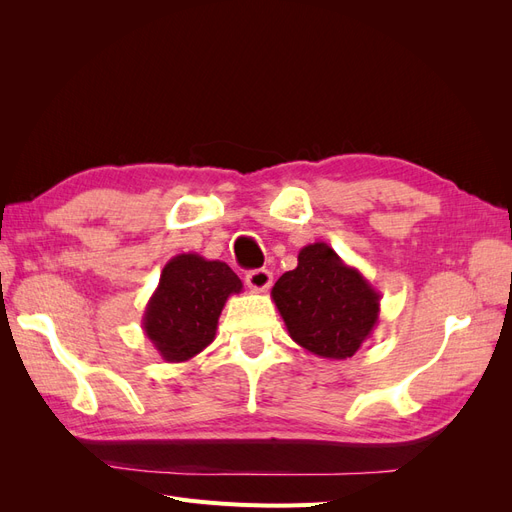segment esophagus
Instances as JSON below:
<instances>
[{
    "mask_svg": "<svg viewBox=\"0 0 512 512\" xmlns=\"http://www.w3.org/2000/svg\"><path fill=\"white\" fill-rule=\"evenodd\" d=\"M273 282V273L269 269H254L245 275V284L256 292H265Z\"/></svg>",
    "mask_w": 512,
    "mask_h": 512,
    "instance_id": "esophagus-1",
    "label": "esophagus"
}]
</instances>
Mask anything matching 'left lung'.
<instances>
[{"mask_svg":"<svg viewBox=\"0 0 512 512\" xmlns=\"http://www.w3.org/2000/svg\"><path fill=\"white\" fill-rule=\"evenodd\" d=\"M290 337L322 359L344 361L363 346L380 316V292L327 243H309L297 269L271 290Z\"/></svg>","mask_w":512,"mask_h":512,"instance_id":"left-lung-1","label":"left lung"}]
</instances>
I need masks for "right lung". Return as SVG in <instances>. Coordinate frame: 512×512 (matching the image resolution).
Returning a JSON list of instances; mask_svg holds the SVG:
<instances>
[{
    "label": "right lung",
    "mask_w": 512,
    "mask_h": 512,
    "mask_svg": "<svg viewBox=\"0 0 512 512\" xmlns=\"http://www.w3.org/2000/svg\"><path fill=\"white\" fill-rule=\"evenodd\" d=\"M241 290V280L226 262L179 254L162 269L145 307L143 331L164 361H190L213 342L228 297Z\"/></svg>",
    "instance_id": "obj_1"
}]
</instances>
